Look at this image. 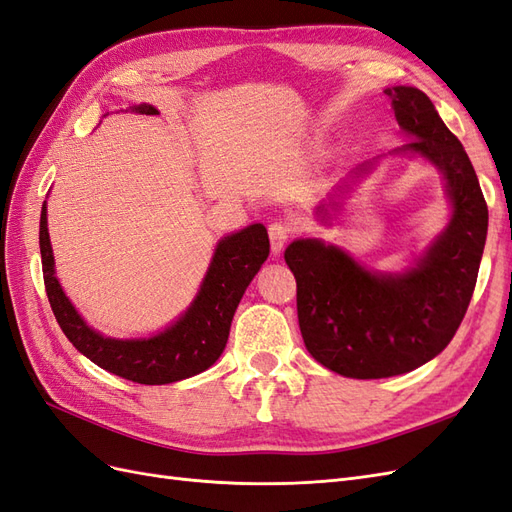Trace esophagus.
Returning a JSON list of instances; mask_svg holds the SVG:
<instances>
[{"label": "esophagus", "instance_id": "1", "mask_svg": "<svg viewBox=\"0 0 512 512\" xmlns=\"http://www.w3.org/2000/svg\"><path fill=\"white\" fill-rule=\"evenodd\" d=\"M268 236H270V244H272V253L279 255L285 248L289 236H291V227L287 223L276 221L268 227Z\"/></svg>", "mask_w": 512, "mask_h": 512}]
</instances>
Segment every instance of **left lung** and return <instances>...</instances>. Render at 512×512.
I'll return each mask as SVG.
<instances>
[{
  "label": "left lung",
  "mask_w": 512,
  "mask_h": 512,
  "mask_svg": "<svg viewBox=\"0 0 512 512\" xmlns=\"http://www.w3.org/2000/svg\"><path fill=\"white\" fill-rule=\"evenodd\" d=\"M394 118L418 154L442 171L452 218L416 266L401 274L371 272L339 246L296 240L285 261L298 285V324L309 354L326 369L379 379L410 373L455 337L470 306L487 240L489 212L461 141L416 87H388ZM371 165L358 167L367 173ZM319 212L328 214L326 206Z\"/></svg>",
  "instance_id": "left-lung-1"
}]
</instances>
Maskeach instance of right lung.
<instances>
[{"label":"right lung","instance_id":"obj_1","mask_svg":"<svg viewBox=\"0 0 512 512\" xmlns=\"http://www.w3.org/2000/svg\"><path fill=\"white\" fill-rule=\"evenodd\" d=\"M135 113L156 115L152 105L130 107ZM270 255L264 225H248L218 242L199 294L184 315L150 339H111L85 324L66 298L55 276V261L47 229V203L40 212V257L47 298L57 324L68 341L100 369L137 384L160 386L180 382L210 369L223 354L233 313L248 283Z\"/></svg>","mask_w":512,"mask_h":512}]
</instances>
